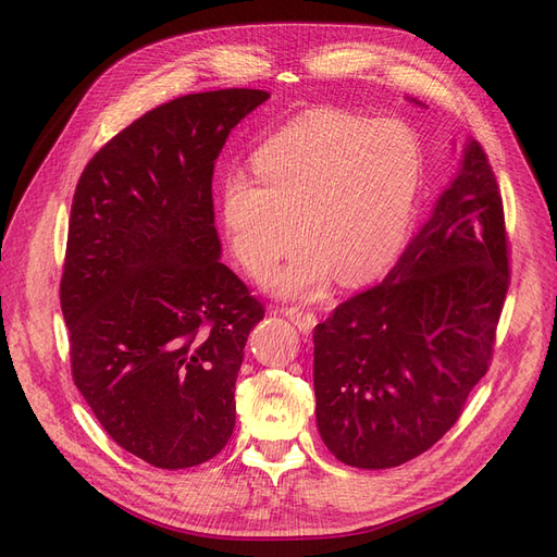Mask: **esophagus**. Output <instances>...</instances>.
Segmentation results:
<instances>
[{
	"instance_id": "34e87169",
	"label": "esophagus",
	"mask_w": 557,
	"mask_h": 557,
	"mask_svg": "<svg viewBox=\"0 0 557 557\" xmlns=\"http://www.w3.org/2000/svg\"><path fill=\"white\" fill-rule=\"evenodd\" d=\"M282 314L289 317L300 333H310L317 326V314L305 308H282Z\"/></svg>"
}]
</instances>
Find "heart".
I'll return each mask as SVG.
<instances>
[{
	"mask_svg": "<svg viewBox=\"0 0 557 557\" xmlns=\"http://www.w3.org/2000/svg\"><path fill=\"white\" fill-rule=\"evenodd\" d=\"M259 181L224 183V220L249 273L263 277L305 243L282 292L317 296L333 273L356 284L396 261L423 187V148L398 120L339 109L296 115L255 152Z\"/></svg>",
	"mask_w": 557,
	"mask_h": 557,
	"instance_id": "heart-1",
	"label": "heart"
}]
</instances>
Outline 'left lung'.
<instances>
[{"label":"left lung","mask_w":557,"mask_h":557,"mask_svg":"<svg viewBox=\"0 0 557 557\" xmlns=\"http://www.w3.org/2000/svg\"><path fill=\"white\" fill-rule=\"evenodd\" d=\"M509 282L505 206L472 140L386 277L314 326L317 425L339 462L398 468L451 430L491 368Z\"/></svg>","instance_id":"left-lung-1"}]
</instances>
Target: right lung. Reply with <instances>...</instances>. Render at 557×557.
Masks as SVG:
<instances>
[{
	"label": "right lung",
	"mask_w": 557,
	"mask_h": 557,
	"mask_svg": "<svg viewBox=\"0 0 557 557\" xmlns=\"http://www.w3.org/2000/svg\"><path fill=\"white\" fill-rule=\"evenodd\" d=\"M268 97L231 87L161 103L87 161L60 305L71 376L106 433L161 470L218 456L263 302L220 261L212 171Z\"/></svg>",
	"instance_id": "right-lung-1"
}]
</instances>
